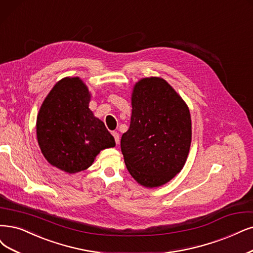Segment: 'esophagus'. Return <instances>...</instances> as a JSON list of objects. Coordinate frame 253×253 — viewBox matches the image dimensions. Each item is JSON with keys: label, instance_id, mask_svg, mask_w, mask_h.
Listing matches in <instances>:
<instances>
[{"label": "esophagus", "instance_id": "esophagus-1", "mask_svg": "<svg viewBox=\"0 0 253 253\" xmlns=\"http://www.w3.org/2000/svg\"><path fill=\"white\" fill-rule=\"evenodd\" d=\"M112 136L115 137V141H116V143H117V144H119V142H120V135H119V133H118V132H116V131H114V132H112Z\"/></svg>", "mask_w": 253, "mask_h": 253}]
</instances>
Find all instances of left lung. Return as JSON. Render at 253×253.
<instances>
[{"label": "left lung", "instance_id": "left-lung-1", "mask_svg": "<svg viewBox=\"0 0 253 253\" xmlns=\"http://www.w3.org/2000/svg\"><path fill=\"white\" fill-rule=\"evenodd\" d=\"M131 121L122 135L121 150L135 181L157 188L178 174L192 142L190 109L161 77L139 79L131 93Z\"/></svg>", "mask_w": 253, "mask_h": 253}]
</instances>
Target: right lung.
Returning <instances> with one entry per match:
<instances>
[{
  "instance_id": "obj_1",
  "label": "right lung",
  "mask_w": 253,
  "mask_h": 253,
  "mask_svg": "<svg viewBox=\"0 0 253 253\" xmlns=\"http://www.w3.org/2000/svg\"><path fill=\"white\" fill-rule=\"evenodd\" d=\"M90 98L79 77H65L53 86L37 115L36 136L42 153L65 173L86 170L100 151L116 146L104 123L89 109Z\"/></svg>"
}]
</instances>
